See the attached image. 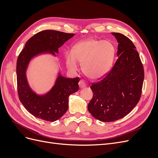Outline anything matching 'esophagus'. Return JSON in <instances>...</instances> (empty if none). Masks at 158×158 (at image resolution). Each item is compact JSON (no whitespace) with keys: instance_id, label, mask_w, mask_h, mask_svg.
I'll return each mask as SVG.
<instances>
[{"instance_id":"obj_1","label":"esophagus","mask_w":158,"mask_h":158,"mask_svg":"<svg viewBox=\"0 0 158 158\" xmlns=\"http://www.w3.org/2000/svg\"><path fill=\"white\" fill-rule=\"evenodd\" d=\"M78 84H79V86L80 88H84L85 87V85H86V84L85 83V82L83 80H80Z\"/></svg>"}]
</instances>
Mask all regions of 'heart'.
Segmentation results:
<instances>
[{
	"instance_id": "heart-1",
	"label": "heart",
	"mask_w": 158,
	"mask_h": 158,
	"mask_svg": "<svg viewBox=\"0 0 158 158\" xmlns=\"http://www.w3.org/2000/svg\"><path fill=\"white\" fill-rule=\"evenodd\" d=\"M114 54L115 49L111 42L92 38L77 43L72 52H66V63L74 72L78 70V63L82 64L84 74L90 79L97 80L109 71Z\"/></svg>"
}]
</instances>
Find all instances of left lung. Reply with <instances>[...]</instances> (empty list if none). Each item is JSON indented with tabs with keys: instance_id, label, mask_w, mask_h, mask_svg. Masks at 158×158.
Instances as JSON below:
<instances>
[{
	"instance_id": "obj_1",
	"label": "left lung",
	"mask_w": 158,
	"mask_h": 158,
	"mask_svg": "<svg viewBox=\"0 0 158 158\" xmlns=\"http://www.w3.org/2000/svg\"><path fill=\"white\" fill-rule=\"evenodd\" d=\"M118 42V59L112 69L92 83L93 98L88 109L102 122L125 117L140 99L144 72L139 54L132 41L120 33L112 32Z\"/></svg>"
}]
</instances>
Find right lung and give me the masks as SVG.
I'll list each match as a JSON object with an SVG mask.
<instances>
[{"mask_svg": "<svg viewBox=\"0 0 158 158\" xmlns=\"http://www.w3.org/2000/svg\"><path fill=\"white\" fill-rule=\"evenodd\" d=\"M74 35L55 30H44L31 37L19 55L16 64L18 92L21 103L34 117L54 122L59 119L69 108V95L79 89L80 78H66L59 73L52 88L45 94H36L30 88L26 71L34 57L50 54L56 56L58 49Z\"/></svg>", "mask_w": 158, "mask_h": 158, "instance_id": "add662e5", "label": "right lung"}]
</instances>
